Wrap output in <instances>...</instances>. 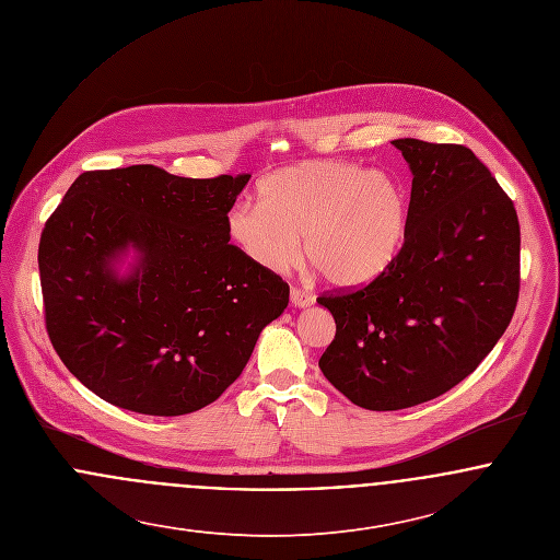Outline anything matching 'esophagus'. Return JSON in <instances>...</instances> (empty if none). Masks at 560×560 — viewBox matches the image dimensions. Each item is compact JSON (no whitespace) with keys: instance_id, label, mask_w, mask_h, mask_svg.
Wrapping results in <instances>:
<instances>
[{"instance_id":"obj_1","label":"esophagus","mask_w":560,"mask_h":560,"mask_svg":"<svg viewBox=\"0 0 560 560\" xmlns=\"http://www.w3.org/2000/svg\"><path fill=\"white\" fill-rule=\"evenodd\" d=\"M291 304H293L295 308H308V306L315 304V298H313L311 293H306V291L293 287V289H291Z\"/></svg>"}]
</instances>
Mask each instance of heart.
Wrapping results in <instances>:
<instances>
[{
  "instance_id": "b5f03b06",
  "label": "heart",
  "mask_w": 560,
  "mask_h": 560,
  "mask_svg": "<svg viewBox=\"0 0 560 560\" xmlns=\"http://www.w3.org/2000/svg\"><path fill=\"white\" fill-rule=\"evenodd\" d=\"M258 205L226 215L231 241L256 267L284 271L300 256L336 289H362L397 260L409 229V196L380 170L311 160L265 174Z\"/></svg>"
}]
</instances>
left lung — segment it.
I'll return each instance as SVG.
<instances>
[{
  "label": "left lung",
  "instance_id": "8db88e82",
  "mask_svg": "<svg viewBox=\"0 0 560 560\" xmlns=\"http://www.w3.org/2000/svg\"><path fill=\"white\" fill-rule=\"evenodd\" d=\"M393 144L413 174L399 256L369 287L317 298L336 320L320 371L373 411L413 407L464 382L520 298V222L489 167L462 144Z\"/></svg>",
  "mask_w": 560,
  "mask_h": 560
}]
</instances>
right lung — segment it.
<instances>
[{
	"mask_svg": "<svg viewBox=\"0 0 560 560\" xmlns=\"http://www.w3.org/2000/svg\"><path fill=\"white\" fill-rule=\"evenodd\" d=\"M249 174L174 176L158 165L90 170L38 245L45 327L65 366L112 405L183 416L218 399L247 364L289 284L229 243ZM129 244V279L110 267Z\"/></svg>",
	"mask_w": 560,
	"mask_h": 560,
	"instance_id": "obj_1",
	"label": "right lung"
}]
</instances>
